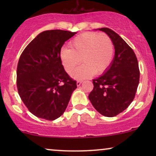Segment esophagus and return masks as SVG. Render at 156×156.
Instances as JSON below:
<instances>
[{"label": "esophagus", "mask_w": 156, "mask_h": 156, "mask_svg": "<svg viewBox=\"0 0 156 156\" xmlns=\"http://www.w3.org/2000/svg\"><path fill=\"white\" fill-rule=\"evenodd\" d=\"M82 83V81H77V82H76V85H77V87L80 86Z\"/></svg>", "instance_id": "1"}]
</instances>
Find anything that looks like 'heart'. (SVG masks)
I'll return each instance as SVG.
<instances>
[{"label":"heart","instance_id":"obj_1","mask_svg":"<svg viewBox=\"0 0 156 156\" xmlns=\"http://www.w3.org/2000/svg\"><path fill=\"white\" fill-rule=\"evenodd\" d=\"M69 48L60 50V59L65 71L72 73L76 80H84L105 72L114 58V46L112 40L105 33L87 32L80 34L69 42Z\"/></svg>","mask_w":156,"mask_h":156}]
</instances>
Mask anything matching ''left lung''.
Instances as JSON below:
<instances>
[{
    "instance_id": "obj_1",
    "label": "left lung",
    "mask_w": 156,
    "mask_h": 156,
    "mask_svg": "<svg viewBox=\"0 0 156 156\" xmlns=\"http://www.w3.org/2000/svg\"><path fill=\"white\" fill-rule=\"evenodd\" d=\"M99 30L112 40L115 55L106 73L93 80L94 88L89 99L98 112L113 117L123 112L133 101L140 71L137 57L131 47L112 30L107 27Z\"/></svg>"
}]
</instances>
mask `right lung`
<instances>
[{"mask_svg":"<svg viewBox=\"0 0 156 156\" xmlns=\"http://www.w3.org/2000/svg\"><path fill=\"white\" fill-rule=\"evenodd\" d=\"M76 34L62 30L40 33L25 48L17 67L20 99L33 115L53 121L63 114L76 82L65 72L60 59L64 43Z\"/></svg>","mask_w":156,"mask_h":156,"instance_id":"add662e5","label":"right lung"}]
</instances>
